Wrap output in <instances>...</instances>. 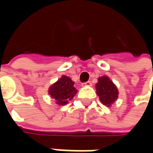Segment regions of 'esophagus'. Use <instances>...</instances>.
<instances>
[{
	"label": "esophagus",
	"instance_id": "34e87169",
	"mask_svg": "<svg viewBox=\"0 0 153 153\" xmlns=\"http://www.w3.org/2000/svg\"><path fill=\"white\" fill-rule=\"evenodd\" d=\"M82 87H90V86H92V83L90 81H88V82H83V83L82 84Z\"/></svg>",
	"mask_w": 153,
	"mask_h": 153
}]
</instances>
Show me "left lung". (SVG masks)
<instances>
[{
  "mask_svg": "<svg viewBox=\"0 0 153 153\" xmlns=\"http://www.w3.org/2000/svg\"><path fill=\"white\" fill-rule=\"evenodd\" d=\"M96 93L103 105L110 107L118 98V89L113 82L106 76L98 78L95 85Z\"/></svg>",
  "mask_w": 153,
  "mask_h": 153,
  "instance_id": "obj_1",
  "label": "left lung"
}]
</instances>
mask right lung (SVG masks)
Instances as JSON below:
<instances>
[{"mask_svg":"<svg viewBox=\"0 0 153 153\" xmlns=\"http://www.w3.org/2000/svg\"><path fill=\"white\" fill-rule=\"evenodd\" d=\"M74 83L75 82L69 76L63 75L56 82L49 87L48 94L55 100L57 105H65L69 100H71L77 93Z\"/></svg>","mask_w":153,"mask_h":153,"instance_id":"obj_1","label":"right lung"}]
</instances>
